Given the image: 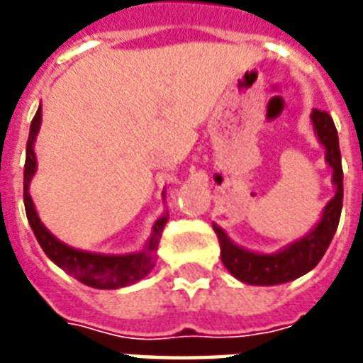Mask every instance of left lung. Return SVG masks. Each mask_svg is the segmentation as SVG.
I'll return each instance as SVG.
<instances>
[{"label":"left lung","instance_id":"8db88e82","mask_svg":"<svg viewBox=\"0 0 363 363\" xmlns=\"http://www.w3.org/2000/svg\"><path fill=\"white\" fill-rule=\"evenodd\" d=\"M311 120L315 134L325 145V159L333 167V184L336 186L335 198L325 206L323 218L311 233L297 239L281 251L262 255V252L247 251L235 245L223 229L213 223V231L220 239L221 262L237 280L245 284L276 286V284L296 280L319 264V260L323 259V255L327 252L328 245L335 237L342 212V161H340L338 134L328 112L315 108L311 112Z\"/></svg>","mask_w":363,"mask_h":363}]
</instances>
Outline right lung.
Returning <instances> with one entry per match:
<instances>
[{
	"mask_svg": "<svg viewBox=\"0 0 363 363\" xmlns=\"http://www.w3.org/2000/svg\"><path fill=\"white\" fill-rule=\"evenodd\" d=\"M43 122V108L38 106L35 118L30 122V132L27 140V159H25V177H23V198H25V210H27V220L33 228L36 241L43 247L46 257L58 264L62 270H66L69 276H74L75 280H79L85 286L96 289H116L135 284L155 267L157 259L159 239L163 233L169 213H163L155 223L151 231L150 241L145 243L143 251L132 252V255H99V252H87L74 249L69 245L62 243L58 237H54L44 228V223L36 213V208L33 204V198L28 192V184L36 171V155H35V140Z\"/></svg>",
	"mask_w": 363,
	"mask_h": 363,
	"instance_id": "1",
	"label": "right lung"
}]
</instances>
